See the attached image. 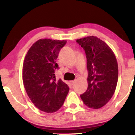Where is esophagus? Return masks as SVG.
<instances>
[{
	"instance_id": "34e87169",
	"label": "esophagus",
	"mask_w": 135,
	"mask_h": 135,
	"mask_svg": "<svg viewBox=\"0 0 135 135\" xmlns=\"http://www.w3.org/2000/svg\"><path fill=\"white\" fill-rule=\"evenodd\" d=\"M75 80H72V81H70V84L72 85H74V83H75Z\"/></svg>"
}]
</instances>
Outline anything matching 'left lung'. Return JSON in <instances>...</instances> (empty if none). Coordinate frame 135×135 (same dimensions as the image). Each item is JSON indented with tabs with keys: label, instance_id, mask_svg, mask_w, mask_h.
Segmentation results:
<instances>
[{
	"label": "left lung",
	"instance_id": "8db88e82",
	"mask_svg": "<svg viewBox=\"0 0 135 135\" xmlns=\"http://www.w3.org/2000/svg\"><path fill=\"white\" fill-rule=\"evenodd\" d=\"M84 50L88 72L87 90L80 94L84 103L98 109L108 102L115 92L118 80V65L109 46L97 37L77 39Z\"/></svg>",
	"mask_w": 135,
	"mask_h": 135
}]
</instances>
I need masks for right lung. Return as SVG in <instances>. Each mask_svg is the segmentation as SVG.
<instances>
[{
  "mask_svg": "<svg viewBox=\"0 0 135 135\" xmlns=\"http://www.w3.org/2000/svg\"><path fill=\"white\" fill-rule=\"evenodd\" d=\"M66 41L40 39L28 51L23 67L24 87L32 103L42 111L52 113L61 107L69 87L56 79V59Z\"/></svg>",
  "mask_w": 135,
  "mask_h": 135,
  "instance_id": "add662e5",
  "label": "right lung"
}]
</instances>
